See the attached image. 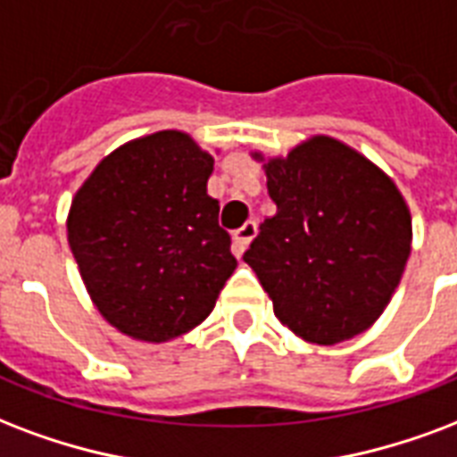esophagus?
I'll return each instance as SVG.
<instances>
[{
	"mask_svg": "<svg viewBox=\"0 0 457 457\" xmlns=\"http://www.w3.org/2000/svg\"><path fill=\"white\" fill-rule=\"evenodd\" d=\"M253 237H256V222H244L242 228L235 229V235H232V252L242 256Z\"/></svg>",
	"mask_w": 457,
	"mask_h": 457,
	"instance_id": "obj_1",
	"label": "esophagus"
}]
</instances>
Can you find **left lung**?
I'll list each match as a JSON object with an SVG mask.
<instances>
[{"label": "left lung", "instance_id": "left-lung-1", "mask_svg": "<svg viewBox=\"0 0 457 457\" xmlns=\"http://www.w3.org/2000/svg\"><path fill=\"white\" fill-rule=\"evenodd\" d=\"M263 170L278 213L261 222L244 261L275 316L306 343L360 336L405 270L412 244L405 198L371 160L330 136H313Z\"/></svg>", "mask_w": 457, "mask_h": 457}]
</instances>
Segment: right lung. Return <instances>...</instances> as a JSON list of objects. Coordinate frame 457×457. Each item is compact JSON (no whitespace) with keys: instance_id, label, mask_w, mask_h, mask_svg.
<instances>
[{"instance_id":"obj_1","label":"right lung","mask_w":457,"mask_h":457,"mask_svg":"<svg viewBox=\"0 0 457 457\" xmlns=\"http://www.w3.org/2000/svg\"><path fill=\"white\" fill-rule=\"evenodd\" d=\"M213 158L182 131L110 153L76 191L69 246L93 304L124 336L165 343L213 312L235 273L220 205L208 196Z\"/></svg>"}]
</instances>
